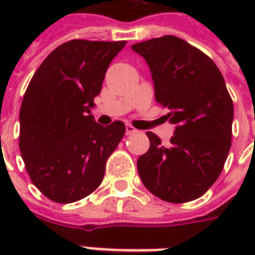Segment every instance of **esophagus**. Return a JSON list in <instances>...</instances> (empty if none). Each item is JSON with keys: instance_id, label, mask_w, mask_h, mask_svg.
Returning <instances> with one entry per match:
<instances>
[{"instance_id": "34e87169", "label": "esophagus", "mask_w": 255, "mask_h": 255, "mask_svg": "<svg viewBox=\"0 0 255 255\" xmlns=\"http://www.w3.org/2000/svg\"><path fill=\"white\" fill-rule=\"evenodd\" d=\"M136 132H138V131H136L132 126H129V124L126 126V133H127V135H132V133H136Z\"/></svg>"}]
</instances>
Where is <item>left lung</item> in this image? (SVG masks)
I'll use <instances>...</instances> for the list:
<instances>
[{
  "instance_id": "left-lung-1",
  "label": "left lung",
  "mask_w": 255,
  "mask_h": 255,
  "mask_svg": "<svg viewBox=\"0 0 255 255\" xmlns=\"http://www.w3.org/2000/svg\"><path fill=\"white\" fill-rule=\"evenodd\" d=\"M131 47L146 60L155 101L176 126L166 146L146 132L150 147L138 158L140 180L166 202L197 199L217 180L231 149L234 104L224 78L212 58L177 36Z\"/></svg>"
}]
</instances>
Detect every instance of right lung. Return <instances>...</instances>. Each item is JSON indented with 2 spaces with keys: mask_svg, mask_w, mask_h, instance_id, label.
<instances>
[{
  "mask_svg": "<svg viewBox=\"0 0 255 255\" xmlns=\"http://www.w3.org/2000/svg\"><path fill=\"white\" fill-rule=\"evenodd\" d=\"M126 43L65 42L45 58L25 90L20 151L31 182L54 202H76L94 191L126 133L123 122L102 127L91 115L106 69Z\"/></svg>",
  "mask_w": 255,
  "mask_h": 255,
  "instance_id": "right-lung-1",
  "label": "right lung"
}]
</instances>
